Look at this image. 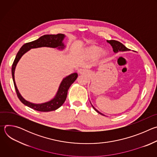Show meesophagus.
I'll list each match as a JSON object with an SVG mask.
<instances>
[{
    "instance_id": "34e87169",
    "label": "esophagus",
    "mask_w": 157,
    "mask_h": 157,
    "mask_svg": "<svg viewBox=\"0 0 157 157\" xmlns=\"http://www.w3.org/2000/svg\"><path fill=\"white\" fill-rule=\"evenodd\" d=\"M79 73H80V74H84V73H85V70H81L80 71H79Z\"/></svg>"
}]
</instances>
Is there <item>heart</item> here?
<instances>
[{"label": "heart", "instance_id": "b5f03b06", "mask_svg": "<svg viewBox=\"0 0 157 157\" xmlns=\"http://www.w3.org/2000/svg\"><path fill=\"white\" fill-rule=\"evenodd\" d=\"M101 52V49L100 48L93 47L89 50V53L93 55H98Z\"/></svg>", "mask_w": 157, "mask_h": 157}]
</instances>
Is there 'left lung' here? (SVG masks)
Masks as SVG:
<instances>
[{"label":"left lung","mask_w":157,"mask_h":157,"mask_svg":"<svg viewBox=\"0 0 157 157\" xmlns=\"http://www.w3.org/2000/svg\"><path fill=\"white\" fill-rule=\"evenodd\" d=\"M107 43H109L110 44L112 47H113V51L116 53H117V52H126V51H129L130 50L128 48L125 47L122 43H121V42H119L118 41H116V40H107ZM91 105L93 106V107L97 112V113H98L99 114H100L102 116H105L103 114L101 113L100 112H99L92 104H91Z\"/></svg>","instance_id":"8db88e82"}]
</instances>
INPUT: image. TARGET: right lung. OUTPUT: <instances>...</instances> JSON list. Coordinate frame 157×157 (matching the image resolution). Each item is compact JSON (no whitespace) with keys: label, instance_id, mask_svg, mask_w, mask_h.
Instances as JSON below:
<instances>
[{"label":"right lung","instance_id":"obj_1","mask_svg":"<svg viewBox=\"0 0 157 157\" xmlns=\"http://www.w3.org/2000/svg\"><path fill=\"white\" fill-rule=\"evenodd\" d=\"M64 37L65 35L61 33H59L57 35H44L35 41L27 43L21 47L20 50L17 53L13 63L12 67V75L17 95L22 103L35 110L40 112H50L55 110L59 107H61L66 99L67 94H68V91L70 87L78 78V74L76 73H75L63 78L59 86L57 93L53 99H52L50 101L44 103L35 104L26 101L21 96L15 84L14 76L16 66L21 57L32 48L46 47L53 48H57L59 50H63L65 47L64 43H63Z\"/></svg>","mask_w":157,"mask_h":157}]
</instances>
